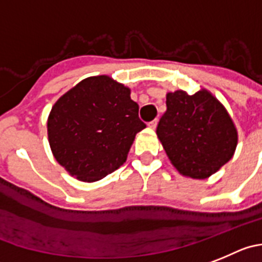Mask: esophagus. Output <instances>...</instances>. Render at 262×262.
<instances>
[{
	"mask_svg": "<svg viewBox=\"0 0 262 262\" xmlns=\"http://www.w3.org/2000/svg\"><path fill=\"white\" fill-rule=\"evenodd\" d=\"M158 121H159L158 119L152 120V121H150V123H148V126H150V128H152V129H155L156 125H158Z\"/></svg>",
	"mask_w": 262,
	"mask_h": 262,
	"instance_id": "obj_1",
	"label": "esophagus"
}]
</instances>
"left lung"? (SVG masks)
Masks as SVG:
<instances>
[{"label": "left lung", "instance_id": "1", "mask_svg": "<svg viewBox=\"0 0 262 262\" xmlns=\"http://www.w3.org/2000/svg\"><path fill=\"white\" fill-rule=\"evenodd\" d=\"M168 158L183 176L207 178L230 160L238 136L233 120L207 90L167 94V111L156 128Z\"/></svg>", "mask_w": 262, "mask_h": 262}]
</instances>
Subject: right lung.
<instances>
[{
	"label": "right lung",
	"instance_id": "1",
	"mask_svg": "<svg viewBox=\"0 0 262 262\" xmlns=\"http://www.w3.org/2000/svg\"><path fill=\"white\" fill-rule=\"evenodd\" d=\"M130 90L108 76L82 80L51 108L49 143L54 158L72 176L93 182L123 165L138 132Z\"/></svg>",
	"mask_w": 262,
	"mask_h": 262
}]
</instances>
